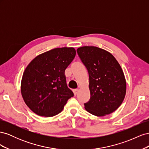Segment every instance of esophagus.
<instances>
[{
  "label": "esophagus",
  "instance_id": "obj_1",
  "mask_svg": "<svg viewBox=\"0 0 149 149\" xmlns=\"http://www.w3.org/2000/svg\"><path fill=\"white\" fill-rule=\"evenodd\" d=\"M73 93H74V94L75 96H76L78 94V89H74V91H73Z\"/></svg>",
  "mask_w": 149,
  "mask_h": 149
}]
</instances>
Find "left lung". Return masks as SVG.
Returning a JSON list of instances; mask_svg holds the SVG:
<instances>
[{
  "instance_id": "1",
  "label": "left lung",
  "mask_w": 149,
  "mask_h": 149,
  "mask_svg": "<svg viewBox=\"0 0 149 149\" xmlns=\"http://www.w3.org/2000/svg\"><path fill=\"white\" fill-rule=\"evenodd\" d=\"M88 71L91 97L84 108L96 116L115 111L123 103L126 93V81L118 61L111 53L93 46L77 49Z\"/></svg>"
}]
</instances>
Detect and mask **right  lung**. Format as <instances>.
<instances>
[{
  "mask_svg": "<svg viewBox=\"0 0 149 149\" xmlns=\"http://www.w3.org/2000/svg\"><path fill=\"white\" fill-rule=\"evenodd\" d=\"M75 55L74 48H54L36 56L26 66L21 81V93L34 113L56 116L74 96L67 86L65 71Z\"/></svg>",
  "mask_w": 149,
  "mask_h": 149,
  "instance_id": "1",
  "label": "right lung"
}]
</instances>
